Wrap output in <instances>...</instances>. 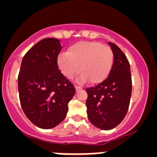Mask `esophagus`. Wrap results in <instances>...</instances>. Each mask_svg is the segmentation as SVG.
Here are the masks:
<instances>
[{
	"mask_svg": "<svg viewBox=\"0 0 157 157\" xmlns=\"http://www.w3.org/2000/svg\"><path fill=\"white\" fill-rule=\"evenodd\" d=\"M75 90H76V91H79V90H82V87H80V86H75Z\"/></svg>",
	"mask_w": 157,
	"mask_h": 157,
	"instance_id": "esophagus-1",
	"label": "esophagus"
}]
</instances>
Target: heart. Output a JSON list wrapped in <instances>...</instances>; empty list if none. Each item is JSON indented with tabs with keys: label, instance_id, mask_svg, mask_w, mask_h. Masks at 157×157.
Listing matches in <instances>:
<instances>
[{
	"label": "heart",
	"instance_id": "heart-1",
	"mask_svg": "<svg viewBox=\"0 0 157 157\" xmlns=\"http://www.w3.org/2000/svg\"><path fill=\"white\" fill-rule=\"evenodd\" d=\"M114 56L110 47L98 41H79L69 47L67 52L57 57L59 70L67 78L82 71L78 82L98 84L106 79L113 65Z\"/></svg>",
	"mask_w": 157,
	"mask_h": 157
}]
</instances>
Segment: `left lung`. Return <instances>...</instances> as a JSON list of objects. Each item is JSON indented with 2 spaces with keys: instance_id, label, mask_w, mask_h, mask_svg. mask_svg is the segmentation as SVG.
I'll use <instances>...</instances> for the list:
<instances>
[{
  "instance_id": "left-lung-1",
  "label": "left lung",
  "mask_w": 157,
  "mask_h": 157,
  "mask_svg": "<svg viewBox=\"0 0 157 157\" xmlns=\"http://www.w3.org/2000/svg\"><path fill=\"white\" fill-rule=\"evenodd\" d=\"M114 60L106 79L86 89L88 119L101 130L115 128L123 121L130 105L132 81L130 67L125 54L116 44L109 42Z\"/></svg>"
}]
</instances>
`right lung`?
<instances>
[{
    "label": "right lung",
    "mask_w": 157,
    "mask_h": 157,
    "mask_svg": "<svg viewBox=\"0 0 157 157\" xmlns=\"http://www.w3.org/2000/svg\"><path fill=\"white\" fill-rule=\"evenodd\" d=\"M62 46L56 38H45L23 58L18 77L22 109L30 121L41 129H51L67 116V105L75 89L58 69Z\"/></svg>",
    "instance_id": "1"
}]
</instances>
